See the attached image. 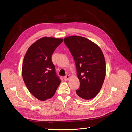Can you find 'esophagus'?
Wrapping results in <instances>:
<instances>
[{
	"mask_svg": "<svg viewBox=\"0 0 132 132\" xmlns=\"http://www.w3.org/2000/svg\"><path fill=\"white\" fill-rule=\"evenodd\" d=\"M69 76L68 75H66V76L65 77V78H64V79H65V80H66V81H67V80H68V79H69Z\"/></svg>",
	"mask_w": 132,
	"mask_h": 132,
	"instance_id": "1",
	"label": "esophagus"
}]
</instances>
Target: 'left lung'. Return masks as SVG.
<instances>
[{"mask_svg": "<svg viewBox=\"0 0 132 132\" xmlns=\"http://www.w3.org/2000/svg\"><path fill=\"white\" fill-rule=\"evenodd\" d=\"M64 42L74 58L80 81L76 93L80 99L91 100L100 92L105 78L103 53L97 44L79 36L67 37Z\"/></svg>", "mask_w": 132, "mask_h": 132, "instance_id": "obj_1", "label": "left lung"}]
</instances>
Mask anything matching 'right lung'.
<instances>
[{"mask_svg": "<svg viewBox=\"0 0 132 132\" xmlns=\"http://www.w3.org/2000/svg\"><path fill=\"white\" fill-rule=\"evenodd\" d=\"M62 38L44 37L34 43L23 58L22 76L27 89L40 101L51 98L61 80L57 76L52 55Z\"/></svg>", "mask_w": 132, "mask_h": 132, "instance_id": "1", "label": "right lung"}]
</instances>
